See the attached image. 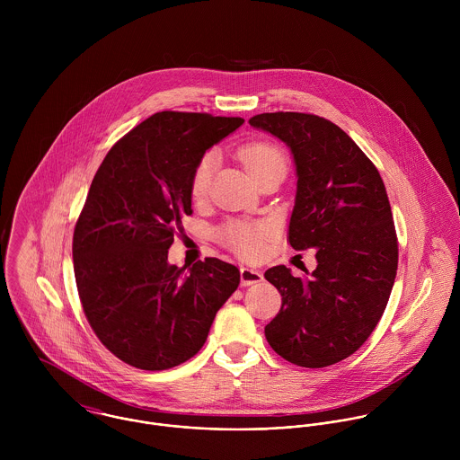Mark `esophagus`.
<instances>
[{
  "label": "esophagus",
  "mask_w": 460,
  "mask_h": 460,
  "mask_svg": "<svg viewBox=\"0 0 460 460\" xmlns=\"http://www.w3.org/2000/svg\"><path fill=\"white\" fill-rule=\"evenodd\" d=\"M263 279L262 270L255 269V267H241V283L244 287L250 285H257Z\"/></svg>",
  "instance_id": "1"
}]
</instances>
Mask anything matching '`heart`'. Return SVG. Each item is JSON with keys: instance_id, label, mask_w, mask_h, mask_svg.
Returning <instances> with one entry per match:
<instances>
[{"instance_id": "1", "label": "heart", "mask_w": 460, "mask_h": 460, "mask_svg": "<svg viewBox=\"0 0 460 460\" xmlns=\"http://www.w3.org/2000/svg\"><path fill=\"white\" fill-rule=\"evenodd\" d=\"M243 164L246 166L252 177H257L263 172L279 166L287 168L285 154L272 143L255 141L241 148L239 152ZM216 155L212 152L205 154L198 161L193 175H191V195L201 198L207 193ZM270 226L265 223H252V221H230L221 228V241L230 246L234 252L246 259H255L262 253L263 241L269 235Z\"/></svg>"}]
</instances>
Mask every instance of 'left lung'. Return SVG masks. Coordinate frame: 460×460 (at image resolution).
Segmentation results:
<instances>
[{"mask_svg":"<svg viewBox=\"0 0 460 460\" xmlns=\"http://www.w3.org/2000/svg\"><path fill=\"white\" fill-rule=\"evenodd\" d=\"M250 126L290 148L297 191L288 241L297 252L317 250L310 278H294L285 265L265 270L281 294L265 338L297 367L334 365L367 341L394 288L398 244L385 182L350 136L323 117L262 113Z\"/></svg>","mask_w":460,"mask_h":460,"instance_id":"left-lung-1","label":"left lung"}]
</instances>
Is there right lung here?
<instances>
[{
	"label": "right lung",
	"instance_id": "right-lung-1",
	"mask_svg": "<svg viewBox=\"0 0 460 460\" xmlns=\"http://www.w3.org/2000/svg\"><path fill=\"white\" fill-rule=\"evenodd\" d=\"M239 117L161 111L119 139L99 166L74 228L72 259L84 315L102 345L141 370H168L203 347L241 272L219 259L168 262L191 175Z\"/></svg>",
	"mask_w": 460,
	"mask_h": 460
}]
</instances>
